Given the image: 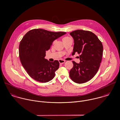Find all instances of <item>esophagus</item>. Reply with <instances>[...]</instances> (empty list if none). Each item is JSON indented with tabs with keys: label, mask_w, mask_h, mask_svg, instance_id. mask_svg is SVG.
<instances>
[{
	"label": "esophagus",
	"mask_w": 120,
	"mask_h": 120,
	"mask_svg": "<svg viewBox=\"0 0 120 120\" xmlns=\"http://www.w3.org/2000/svg\"><path fill=\"white\" fill-rule=\"evenodd\" d=\"M65 62V61L64 60H62V59H59V63L61 64L64 63Z\"/></svg>",
	"instance_id": "obj_1"
}]
</instances>
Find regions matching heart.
<instances>
[{"label":"heart","instance_id":"heart-1","mask_svg":"<svg viewBox=\"0 0 120 120\" xmlns=\"http://www.w3.org/2000/svg\"><path fill=\"white\" fill-rule=\"evenodd\" d=\"M71 39V37H68V36H65V37H64L63 38L62 40H63V41H67V40H69V39Z\"/></svg>","mask_w":120,"mask_h":120}]
</instances>
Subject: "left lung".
Wrapping results in <instances>:
<instances>
[{
	"mask_svg": "<svg viewBox=\"0 0 120 120\" xmlns=\"http://www.w3.org/2000/svg\"><path fill=\"white\" fill-rule=\"evenodd\" d=\"M70 34L74 41L72 55L78 53L80 62L77 64L72 61L73 66L70 71V77L76 83H84L91 80L99 69L103 45L98 37L89 31L77 30Z\"/></svg>",
	"mask_w": 120,
	"mask_h": 120,
	"instance_id": "obj_1",
	"label": "left lung"
}]
</instances>
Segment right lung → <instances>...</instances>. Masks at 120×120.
<instances>
[{
  "mask_svg": "<svg viewBox=\"0 0 120 120\" xmlns=\"http://www.w3.org/2000/svg\"><path fill=\"white\" fill-rule=\"evenodd\" d=\"M65 34L34 29L24 36L19 46V57L22 66L32 79L46 83L54 78L59 63L57 60L50 62L45 59L46 51L55 40Z\"/></svg>",
  "mask_w": 120,
  "mask_h": 120,
  "instance_id": "add662e5",
  "label": "right lung"
}]
</instances>
